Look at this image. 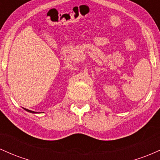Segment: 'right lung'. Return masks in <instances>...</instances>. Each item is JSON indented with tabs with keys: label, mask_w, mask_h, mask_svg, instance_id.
Returning <instances> with one entry per match:
<instances>
[{
	"label": "right lung",
	"mask_w": 160,
	"mask_h": 160,
	"mask_svg": "<svg viewBox=\"0 0 160 160\" xmlns=\"http://www.w3.org/2000/svg\"><path fill=\"white\" fill-rule=\"evenodd\" d=\"M24 109L25 110V111L29 112V113H37V112H34V111H30V110H28L26 108H24Z\"/></svg>",
	"instance_id": "add662e5"
}]
</instances>
